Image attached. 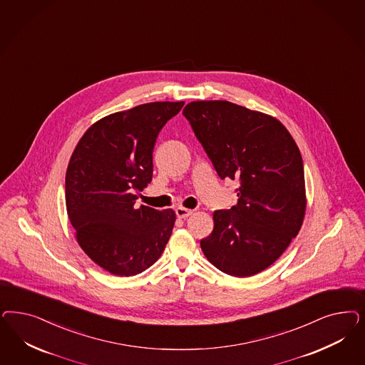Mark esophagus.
Segmentation results:
<instances>
[{
  "label": "esophagus",
  "mask_w": 365,
  "mask_h": 365,
  "mask_svg": "<svg viewBox=\"0 0 365 365\" xmlns=\"http://www.w3.org/2000/svg\"><path fill=\"white\" fill-rule=\"evenodd\" d=\"M192 210H188V208H182V207H178L176 208V215L177 217H180V219H185V217H188L189 215H192Z\"/></svg>",
  "instance_id": "1"
}]
</instances>
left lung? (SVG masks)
Segmentation results:
<instances>
[{
    "mask_svg": "<svg viewBox=\"0 0 365 365\" xmlns=\"http://www.w3.org/2000/svg\"><path fill=\"white\" fill-rule=\"evenodd\" d=\"M182 114L219 177L240 182L237 204L215 211L201 250L228 275H255L282 255L304 222L299 149L277 118L227 101L190 102Z\"/></svg>",
    "mask_w": 365,
    "mask_h": 365,
    "instance_id": "left-lung-1",
    "label": "left lung"
}]
</instances>
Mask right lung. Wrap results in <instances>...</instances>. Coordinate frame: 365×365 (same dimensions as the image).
I'll return each instance as SVG.
<instances>
[{
    "mask_svg": "<svg viewBox=\"0 0 365 365\" xmlns=\"http://www.w3.org/2000/svg\"><path fill=\"white\" fill-rule=\"evenodd\" d=\"M184 102H153L99 119L78 142L66 173V205L76 240L102 269L131 277L164 252L173 210L135 207L153 177V149Z\"/></svg>",
    "mask_w": 365,
    "mask_h": 365,
    "instance_id": "add662e5",
    "label": "right lung"
}]
</instances>
